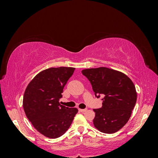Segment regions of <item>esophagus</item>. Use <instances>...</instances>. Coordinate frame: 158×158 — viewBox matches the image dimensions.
<instances>
[{
	"instance_id": "obj_1",
	"label": "esophagus",
	"mask_w": 158,
	"mask_h": 158,
	"mask_svg": "<svg viewBox=\"0 0 158 158\" xmlns=\"http://www.w3.org/2000/svg\"><path fill=\"white\" fill-rule=\"evenodd\" d=\"M86 110H87V109H79V111L80 112H85V111H86Z\"/></svg>"
}]
</instances>
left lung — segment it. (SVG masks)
Listing matches in <instances>:
<instances>
[{
  "label": "left lung",
  "instance_id": "1",
  "mask_svg": "<svg viewBox=\"0 0 158 158\" xmlns=\"http://www.w3.org/2000/svg\"><path fill=\"white\" fill-rule=\"evenodd\" d=\"M82 73L92 84L95 97H103L102 107L94 109L95 127L106 134L117 132L129 120L136 102L132 80L121 72L106 67L85 69Z\"/></svg>",
  "mask_w": 158,
  "mask_h": 158
}]
</instances>
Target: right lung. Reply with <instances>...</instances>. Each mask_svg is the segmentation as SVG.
I'll list each match as a JSON object with an SVG mask.
<instances>
[{
  "mask_svg": "<svg viewBox=\"0 0 158 158\" xmlns=\"http://www.w3.org/2000/svg\"><path fill=\"white\" fill-rule=\"evenodd\" d=\"M75 68H50L37 74L27 85L23 99L26 117L36 130L50 138L63 135L78 113L59 103Z\"/></svg>",
  "mask_w": 158,
  "mask_h": 158,
  "instance_id": "right-lung-1",
  "label": "right lung"
}]
</instances>
